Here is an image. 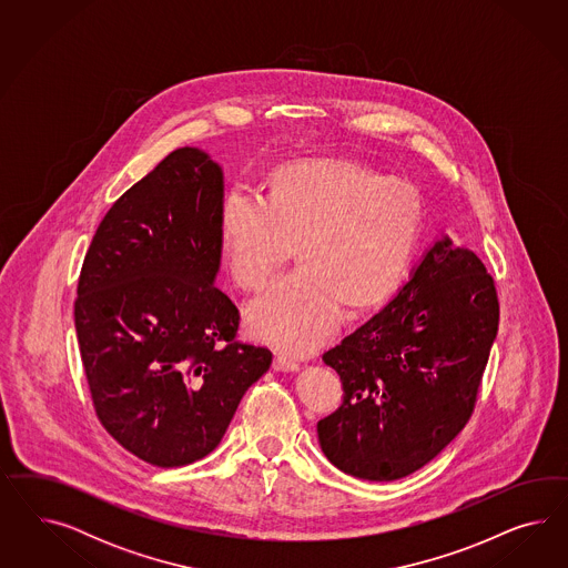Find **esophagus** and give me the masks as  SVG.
Instances as JSON below:
<instances>
[{
	"mask_svg": "<svg viewBox=\"0 0 568 568\" xmlns=\"http://www.w3.org/2000/svg\"><path fill=\"white\" fill-rule=\"evenodd\" d=\"M273 368L278 371V373H293V371H297V368H300V364L278 354V356H275V361H273Z\"/></svg>",
	"mask_w": 568,
	"mask_h": 568,
	"instance_id": "esophagus-1",
	"label": "esophagus"
}]
</instances>
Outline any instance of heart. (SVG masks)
Returning <instances> with one entry per match:
<instances>
[{"label": "heart", "mask_w": 568, "mask_h": 568, "mask_svg": "<svg viewBox=\"0 0 568 568\" xmlns=\"http://www.w3.org/2000/svg\"><path fill=\"white\" fill-rule=\"evenodd\" d=\"M423 191L356 160H308L271 172L262 204L231 193L219 252L231 281L258 292L297 247L300 271L245 310L254 339L290 354L323 344L342 312L383 306L425 233Z\"/></svg>", "instance_id": "heart-1"}]
</instances>
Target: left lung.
<instances>
[{"label":"left lung","instance_id":"1","mask_svg":"<svg viewBox=\"0 0 568 568\" xmlns=\"http://www.w3.org/2000/svg\"><path fill=\"white\" fill-rule=\"evenodd\" d=\"M496 283L444 235L396 297L323 354L344 402L318 420L328 460L352 477L396 481L465 429L498 335Z\"/></svg>","mask_w":568,"mask_h":568}]
</instances>
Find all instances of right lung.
Instances as JSON below:
<instances>
[{
  "label": "right lung",
  "mask_w": 568,
  "mask_h": 568,
  "mask_svg": "<svg viewBox=\"0 0 568 568\" xmlns=\"http://www.w3.org/2000/svg\"><path fill=\"white\" fill-rule=\"evenodd\" d=\"M223 195L206 152L174 150L105 212L79 276L74 327L95 414L160 468L219 446L273 362L235 339L240 310L214 287Z\"/></svg>",
  "instance_id": "right-lung-1"
}]
</instances>
